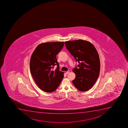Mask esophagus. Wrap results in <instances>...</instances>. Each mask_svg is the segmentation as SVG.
Segmentation results:
<instances>
[{
	"label": "esophagus",
	"instance_id": "obj_1",
	"mask_svg": "<svg viewBox=\"0 0 128 128\" xmlns=\"http://www.w3.org/2000/svg\"><path fill=\"white\" fill-rule=\"evenodd\" d=\"M70 71H69V70H68V71H67V72H66V73L67 74H68L70 73Z\"/></svg>",
	"mask_w": 128,
	"mask_h": 128
}]
</instances>
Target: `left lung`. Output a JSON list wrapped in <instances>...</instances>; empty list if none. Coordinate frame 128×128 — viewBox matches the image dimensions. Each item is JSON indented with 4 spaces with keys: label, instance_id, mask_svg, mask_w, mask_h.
Returning a JSON list of instances; mask_svg holds the SVG:
<instances>
[{
    "label": "left lung",
    "instance_id": "obj_1",
    "mask_svg": "<svg viewBox=\"0 0 128 128\" xmlns=\"http://www.w3.org/2000/svg\"><path fill=\"white\" fill-rule=\"evenodd\" d=\"M68 50L79 63L72 69L76 78L72 81L80 91H87L92 87L99 75L100 61L98 54L94 45L82 40L65 42Z\"/></svg>",
    "mask_w": 128,
    "mask_h": 128
}]
</instances>
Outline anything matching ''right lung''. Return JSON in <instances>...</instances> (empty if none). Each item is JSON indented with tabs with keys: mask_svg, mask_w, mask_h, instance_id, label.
I'll list each match as a JSON object with an SVG mask.
<instances>
[{
	"mask_svg": "<svg viewBox=\"0 0 128 128\" xmlns=\"http://www.w3.org/2000/svg\"><path fill=\"white\" fill-rule=\"evenodd\" d=\"M64 42H49L39 44L32 54L30 70L40 88L46 92L54 91L64 77V72L59 70L56 55L60 51ZM56 65L57 68L53 69Z\"/></svg>",
	"mask_w": 128,
	"mask_h": 128,
	"instance_id": "right-lung-1",
	"label": "right lung"
}]
</instances>
